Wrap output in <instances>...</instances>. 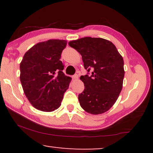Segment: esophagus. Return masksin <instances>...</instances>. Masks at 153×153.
<instances>
[{"instance_id": "1", "label": "esophagus", "mask_w": 153, "mask_h": 153, "mask_svg": "<svg viewBox=\"0 0 153 153\" xmlns=\"http://www.w3.org/2000/svg\"><path fill=\"white\" fill-rule=\"evenodd\" d=\"M72 79H74V80H77V79H79V76L77 74H74V76H72Z\"/></svg>"}]
</instances>
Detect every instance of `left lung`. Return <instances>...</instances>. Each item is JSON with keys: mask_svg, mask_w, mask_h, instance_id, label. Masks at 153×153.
I'll list each match as a JSON object with an SVG mask.
<instances>
[{"mask_svg": "<svg viewBox=\"0 0 153 153\" xmlns=\"http://www.w3.org/2000/svg\"><path fill=\"white\" fill-rule=\"evenodd\" d=\"M68 44L82 56L88 72L80 77L85 86L79 95L81 106L91 114L105 113L122 91L125 76L122 56L111 42L100 37H82Z\"/></svg>", "mask_w": 153, "mask_h": 153, "instance_id": "obj_1", "label": "left lung"}]
</instances>
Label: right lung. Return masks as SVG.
<instances>
[{
	"mask_svg": "<svg viewBox=\"0 0 153 153\" xmlns=\"http://www.w3.org/2000/svg\"><path fill=\"white\" fill-rule=\"evenodd\" d=\"M63 39H49L36 44L24 54L20 63V81L30 103L37 110L51 112L61 105L71 77L62 72Z\"/></svg>",
	"mask_w": 153,
	"mask_h": 153,
	"instance_id": "right-lung-1",
	"label": "right lung"
}]
</instances>
